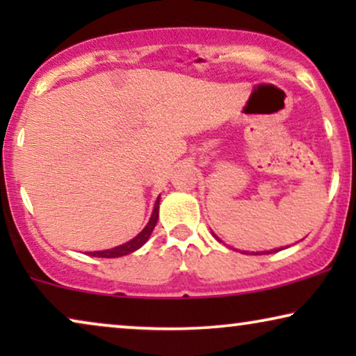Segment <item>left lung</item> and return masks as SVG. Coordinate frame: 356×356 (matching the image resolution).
Masks as SVG:
<instances>
[{
	"mask_svg": "<svg viewBox=\"0 0 356 356\" xmlns=\"http://www.w3.org/2000/svg\"><path fill=\"white\" fill-rule=\"evenodd\" d=\"M213 236L217 238V235H213ZM217 240H218V238H217ZM218 241H220V240H218ZM277 251H280V248H279V250H270V251H262V252H252V254H270V252H277ZM245 252H246V251H245ZM246 254H248V252H246Z\"/></svg>",
	"mask_w": 356,
	"mask_h": 356,
	"instance_id": "8db88e82",
	"label": "left lung"
}]
</instances>
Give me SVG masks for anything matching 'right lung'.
I'll return each instance as SVG.
<instances>
[{
  "mask_svg": "<svg viewBox=\"0 0 356 356\" xmlns=\"http://www.w3.org/2000/svg\"><path fill=\"white\" fill-rule=\"evenodd\" d=\"M159 204H160V196L157 197V201H155L152 216H150L147 225H145L143 228V232H140L139 235H136L133 240H129L128 243H124V245L111 248V250L90 251V252H87V254L92 256V257H121V256L131 254V252H134L136 250H139V248L143 246L144 243L149 240V236L152 235L155 225H157V220H159Z\"/></svg>",
  "mask_w": 356,
  "mask_h": 356,
  "instance_id": "1",
  "label": "right lung"
}]
</instances>
